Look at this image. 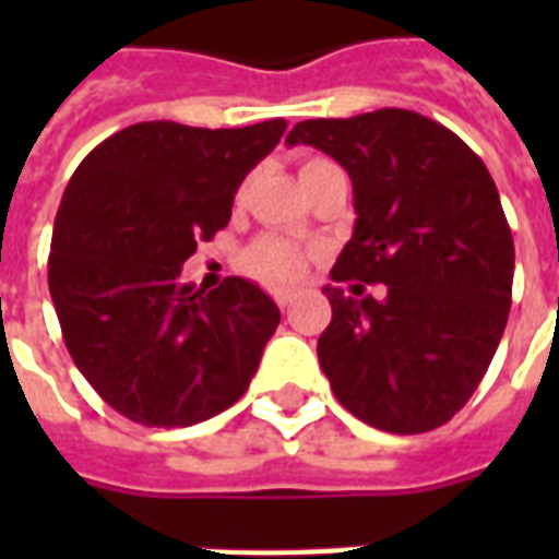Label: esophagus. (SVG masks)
I'll return each mask as SVG.
<instances>
[{
	"mask_svg": "<svg viewBox=\"0 0 559 559\" xmlns=\"http://www.w3.org/2000/svg\"><path fill=\"white\" fill-rule=\"evenodd\" d=\"M293 301H296V293H289V289H281V293H275V305H278L281 310H289V307H293Z\"/></svg>",
	"mask_w": 559,
	"mask_h": 559,
	"instance_id": "esophagus-1",
	"label": "esophagus"
}]
</instances>
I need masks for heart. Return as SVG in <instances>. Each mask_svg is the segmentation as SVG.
<instances>
[{"mask_svg": "<svg viewBox=\"0 0 559 559\" xmlns=\"http://www.w3.org/2000/svg\"><path fill=\"white\" fill-rule=\"evenodd\" d=\"M316 165H319V159H310L301 168V174H307ZM305 252L296 243L281 240V237H261L246 252V270L272 287H284L289 281H296L305 272Z\"/></svg>", "mask_w": 559, "mask_h": 559, "instance_id": "1", "label": "heart"}]
</instances>
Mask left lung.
I'll list each match as a JSON object with an SVG mask.
<instances>
[{"label":"left lung","instance_id":"1","mask_svg":"<svg viewBox=\"0 0 559 559\" xmlns=\"http://www.w3.org/2000/svg\"><path fill=\"white\" fill-rule=\"evenodd\" d=\"M348 170L354 235L331 270L319 362L342 406L394 435L443 426L502 340L513 237L485 162L432 118L377 109L289 130ZM382 283L386 298L368 297Z\"/></svg>","mask_w":559,"mask_h":559}]
</instances>
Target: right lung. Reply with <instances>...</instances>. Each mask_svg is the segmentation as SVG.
<instances>
[{
    "label": "right lung",
    "mask_w": 559,
    "mask_h": 559,
    "mask_svg": "<svg viewBox=\"0 0 559 559\" xmlns=\"http://www.w3.org/2000/svg\"><path fill=\"white\" fill-rule=\"evenodd\" d=\"M287 130L144 121L100 142L57 211L48 293L90 385L144 426H193L243 397L278 328L258 284L182 281V263L231 217V202Z\"/></svg>",
    "instance_id": "add662e5"
}]
</instances>
